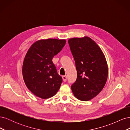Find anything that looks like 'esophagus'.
Segmentation results:
<instances>
[{"instance_id":"34e87169","label":"esophagus","mask_w":130,"mask_h":130,"mask_svg":"<svg viewBox=\"0 0 130 130\" xmlns=\"http://www.w3.org/2000/svg\"><path fill=\"white\" fill-rule=\"evenodd\" d=\"M62 78H63V80L64 82H66L67 81V77L66 75L64 76H62Z\"/></svg>"}]
</instances>
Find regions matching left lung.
Instances as JSON below:
<instances>
[{"label": "left lung", "instance_id": "left-lung-1", "mask_svg": "<svg viewBox=\"0 0 130 130\" xmlns=\"http://www.w3.org/2000/svg\"><path fill=\"white\" fill-rule=\"evenodd\" d=\"M68 44L77 70L72 92L78 100L88 101L104 87L108 76L107 62L100 47L89 37L70 38Z\"/></svg>", "mask_w": 130, "mask_h": 130}]
</instances>
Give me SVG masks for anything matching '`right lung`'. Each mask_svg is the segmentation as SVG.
Instances as JSON below:
<instances>
[{
  "mask_svg": "<svg viewBox=\"0 0 130 130\" xmlns=\"http://www.w3.org/2000/svg\"><path fill=\"white\" fill-rule=\"evenodd\" d=\"M65 40L47 39L34 43L27 51L23 64V76L26 86L42 99L53 96L62 82L52 59L63 48Z\"/></svg>",
  "mask_w": 130,
  "mask_h": 130,
  "instance_id": "right-lung-1",
  "label": "right lung"
}]
</instances>
